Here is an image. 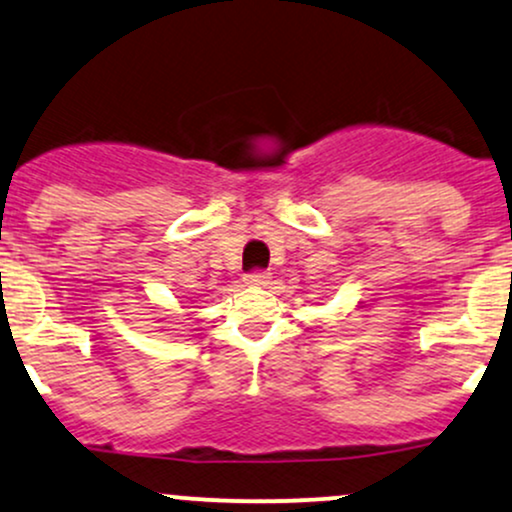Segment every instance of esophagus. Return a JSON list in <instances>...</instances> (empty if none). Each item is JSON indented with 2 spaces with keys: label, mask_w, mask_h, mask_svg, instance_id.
Segmentation results:
<instances>
[{
  "label": "esophagus",
  "mask_w": 512,
  "mask_h": 512,
  "mask_svg": "<svg viewBox=\"0 0 512 512\" xmlns=\"http://www.w3.org/2000/svg\"><path fill=\"white\" fill-rule=\"evenodd\" d=\"M269 272H264V269H252L250 274H245V284L250 286H267L269 284Z\"/></svg>",
  "instance_id": "34e87169"
}]
</instances>
